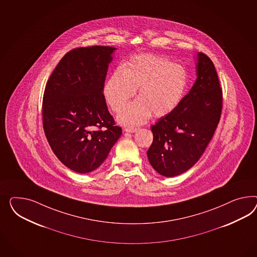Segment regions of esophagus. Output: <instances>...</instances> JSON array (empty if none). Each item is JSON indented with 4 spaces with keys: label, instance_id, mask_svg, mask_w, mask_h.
<instances>
[{
    "label": "esophagus",
    "instance_id": "34e87169",
    "mask_svg": "<svg viewBox=\"0 0 257 257\" xmlns=\"http://www.w3.org/2000/svg\"><path fill=\"white\" fill-rule=\"evenodd\" d=\"M138 128H125L124 131L127 133H136L138 132Z\"/></svg>",
    "mask_w": 257,
    "mask_h": 257
}]
</instances>
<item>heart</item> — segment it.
<instances>
[{
    "instance_id": "b5f03b06",
    "label": "heart",
    "mask_w": 257,
    "mask_h": 257,
    "mask_svg": "<svg viewBox=\"0 0 257 257\" xmlns=\"http://www.w3.org/2000/svg\"><path fill=\"white\" fill-rule=\"evenodd\" d=\"M186 69L167 58L139 54L111 75L104 86L106 103L114 112L122 108L135 90L139 99L118 113V123L129 127L144 124L152 117L170 114L181 103L187 88Z\"/></svg>"
}]
</instances>
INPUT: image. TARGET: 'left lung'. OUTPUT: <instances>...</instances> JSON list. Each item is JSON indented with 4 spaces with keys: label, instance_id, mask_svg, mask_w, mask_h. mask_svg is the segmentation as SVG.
<instances>
[{
    "label": "left lung",
    "instance_id": "left-lung-1",
    "mask_svg": "<svg viewBox=\"0 0 257 257\" xmlns=\"http://www.w3.org/2000/svg\"><path fill=\"white\" fill-rule=\"evenodd\" d=\"M196 80L170 114L151 127L153 141L147 155L152 167L165 177L187 171L201 157L220 121L222 91L215 66L197 53Z\"/></svg>",
    "mask_w": 257,
    "mask_h": 257
}]
</instances>
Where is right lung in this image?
<instances>
[{"mask_svg":"<svg viewBox=\"0 0 257 257\" xmlns=\"http://www.w3.org/2000/svg\"><path fill=\"white\" fill-rule=\"evenodd\" d=\"M115 49L92 46L71 50L46 85L44 131L58 159L77 173H90L100 167L122 133L103 93Z\"/></svg>","mask_w":257,"mask_h":257,"instance_id":"add662e5","label":"right lung"}]
</instances>
